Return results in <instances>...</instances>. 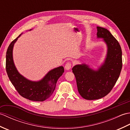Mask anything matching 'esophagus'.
<instances>
[{"label": "esophagus", "instance_id": "34e87169", "mask_svg": "<svg viewBox=\"0 0 130 130\" xmlns=\"http://www.w3.org/2000/svg\"><path fill=\"white\" fill-rule=\"evenodd\" d=\"M71 68V63L70 62H68L65 65V69L67 70H70Z\"/></svg>", "mask_w": 130, "mask_h": 130}]
</instances>
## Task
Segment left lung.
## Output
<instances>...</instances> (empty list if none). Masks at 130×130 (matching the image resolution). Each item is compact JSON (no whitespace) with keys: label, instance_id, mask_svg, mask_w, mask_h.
I'll return each mask as SVG.
<instances>
[{"label":"left lung","instance_id":"obj_1","mask_svg":"<svg viewBox=\"0 0 130 130\" xmlns=\"http://www.w3.org/2000/svg\"><path fill=\"white\" fill-rule=\"evenodd\" d=\"M97 38H103L107 46L104 63L97 70L85 63L73 68L80 94L87 100H94L107 95L119 78L122 67V50L117 40L107 29L97 27Z\"/></svg>","mask_w":130,"mask_h":130}]
</instances>
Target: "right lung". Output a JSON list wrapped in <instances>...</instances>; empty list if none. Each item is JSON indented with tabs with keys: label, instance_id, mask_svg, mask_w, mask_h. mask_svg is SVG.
Here are the masks:
<instances>
[{
	"label": "right lung",
	"instance_id": "add662e5",
	"mask_svg": "<svg viewBox=\"0 0 130 130\" xmlns=\"http://www.w3.org/2000/svg\"><path fill=\"white\" fill-rule=\"evenodd\" d=\"M19 35L10 43L6 54V71L10 81L22 96L30 101L42 102L48 99L54 92L57 80L64 73L63 67L50 70L42 79L33 82L24 78L17 70L13 59V48Z\"/></svg>",
	"mask_w": 130,
	"mask_h": 130
}]
</instances>
